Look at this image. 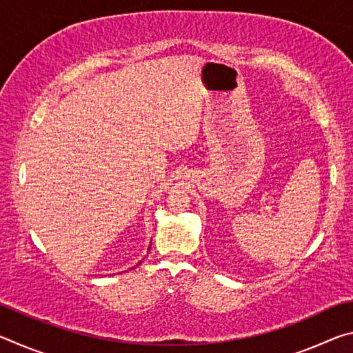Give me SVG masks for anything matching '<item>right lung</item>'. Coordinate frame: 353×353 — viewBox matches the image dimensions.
<instances>
[{"mask_svg": "<svg viewBox=\"0 0 353 353\" xmlns=\"http://www.w3.org/2000/svg\"><path fill=\"white\" fill-rule=\"evenodd\" d=\"M140 263H141V261H140ZM140 263H139V265H140ZM139 265H137V266H139Z\"/></svg>", "mask_w": 353, "mask_h": 353, "instance_id": "add662e5", "label": "right lung"}]
</instances>
